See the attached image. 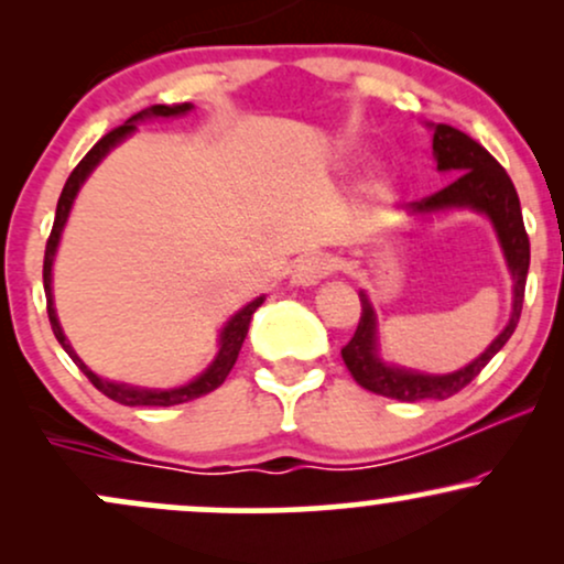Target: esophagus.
Returning a JSON list of instances; mask_svg holds the SVG:
<instances>
[{"label":"esophagus","instance_id":"obj_1","mask_svg":"<svg viewBox=\"0 0 564 564\" xmlns=\"http://www.w3.org/2000/svg\"><path fill=\"white\" fill-rule=\"evenodd\" d=\"M332 268L334 262L328 254H307L302 257V260H296L291 281H294L296 286H315V283H321L323 278L332 273Z\"/></svg>","mask_w":564,"mask_h":564}]
</instances>
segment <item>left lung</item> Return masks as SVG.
<instances>
[{
    "instance_id": "8db88e82",
    "label": "left lung",
    "mask_w": 564,
    "mask_h": 564,
    "mask_svg": "<svg viewBox=\"0 0 564 564\" xmlns=\"http://www.w3.org/2000/svg\"><path fill=\"white\" fill-rule=\"evenodd\" d=\"M432 151L440 172L456 174L451 185L443 191L432 193L422 200L408 204L411 215H432L443 209H471L480 212L494 223L498 243H501L503 257H507L511 281H514V302H511V318L501 334L490 341L480 358L471 360L469 366L458 368L453 373H422L411 371L403 366H390L379 358L377 347V313H373L368 296L360 291V313L358 328L352 339L341 347V358L352 373V379L368 392L384 394V398L403 400V403H416V400H445L451 394L462 392L490 358L509 341L520 323L522 300H525V278L530 268V241L522 223L520 198H517L514 185H511L507 170L490 156L488 151L462 129L448 124H432Z\"/></svg>"
}]
</instances>
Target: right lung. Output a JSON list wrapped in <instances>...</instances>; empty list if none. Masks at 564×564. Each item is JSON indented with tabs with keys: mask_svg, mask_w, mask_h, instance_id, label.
<instances>
[{
	"mask_svg": "<svg viewBox=\"0 0 564 564\" xmlns=\"http://www.w3.org/2000/svg\"><path fill=\"white\" fill-rule=\"evenodd\" d=\"M187 111H193L191 102H177V106H151V108H145V111L129 116L124 124L111 129L106 138L97 140L93 145V151H89L87 156L76 164V170L70 172L66 185H63L61 198H57L53 232H50L47 249H44V294H47V315H50V326H53V332H55V339L61 341L63 349H66L68 358L82 368L84 377L93 381V384L102 394H106V398H111L121 405H132V408L134 405H180V403H187V400H196V398H204V394L215 392L217 387L228 379L230 368L236 366L246 334H249L251 315H254L257 307L264 302V296H257L254 302H249L246 307L238 310V313L228 321V326L223 328V334H219V352H217V358L212 360V366L206 368L200 377L187 381V384H183V387H174V390H145V387H129V384H119V381H108V379L97 377L95 371H89V368L84 366V360L79 358V355L74 352V347L68 345L66 334H63L61 323H57V313H55V304H53V262H55L57 243H61L63 225H66L68 212H70V206H74V198H76V193H79V187L84 185V180H87L89 172H93L95 166L106 159V153L111 151V148L119 145L121 140L129 138V134L138 129V121L159 119V116H183Z\"/></svg>",
	"mask_w": 564,
	"mask_h": 564,
	"instance_id": "right-lung-1",
	"label": "right lung"
}]
</instances>
